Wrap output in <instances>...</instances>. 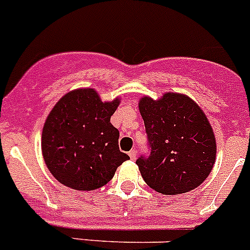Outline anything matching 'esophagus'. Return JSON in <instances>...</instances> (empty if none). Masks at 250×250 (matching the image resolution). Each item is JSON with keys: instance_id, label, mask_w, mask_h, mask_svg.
I'll list each match as a JSON object with an SVG mask.
<instances>
[{"instance_id": "esophagus-1", "label": "esophagus", "mask_w": 250, "mask_h": 250, "mask_svg": "<svg viewBox=\"0 0 250 250\" xmlns=\"http://www.w3.org/2000/svg\"><path fill=\"white\" fill-rule=\"evenodd\" d=\"M129 156H130V159H131V160H135V159H136V151H135V150H130Z\"/></svg>"}]
</instances>
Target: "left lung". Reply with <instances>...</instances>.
I'll return each instance as SVG.
<instances>
[{
    "label": "left lung",
    "mask_w": 250,
    "mask_h": 250,
    "mask_svg": "<svg viewBox=\"0 0 250 250\" xmlns=\"http://www.w3.org/2000/svg\"><path fill=\"white\" fill-rule=\"evenodd\" d=\"M139 110L151 147L149 158L136 160L145 183L165 195L199 187L216 156L215 135L200 106L184 94L165 92L158 100L143 96Z\"/></svg>",
    "instance_id": "obj_1"
}]
</instances>
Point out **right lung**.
<instances>
[{"instance_id":"1","label":"right lung","mask_w":250,"mask_h":250,"mask_svg":"<svg viewBox=\"0 0 250 250\" xmlns=\"http://www.w3.org/2000/svg\"><path fill=\"white\" fill-rule=\"evenodd\" d=\"M120 98L103 101L95 89H76L60 99L45 121L41 149L50 173L65 187L89 191L104 187L129 155L119 149L110 123Z\"/></svg>"}]
</instances>
